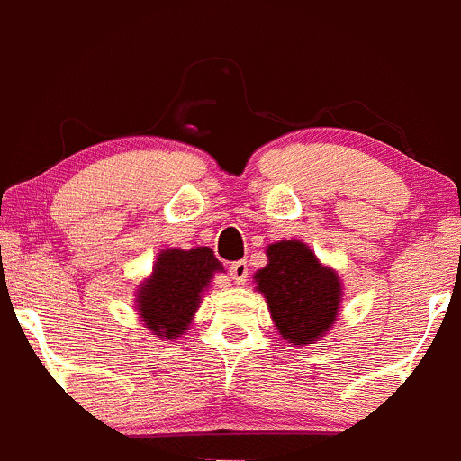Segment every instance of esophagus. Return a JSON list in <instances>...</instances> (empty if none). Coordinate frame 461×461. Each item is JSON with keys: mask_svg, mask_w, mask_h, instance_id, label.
<instances>
[{"mask_svg": "<svg viewBox=\"0 0 461 461\" xmlns=\"http://www.w3.org/2000/svg\"><path fill=\"white\" fill-rule=\"evenodd\" d=\"M230 276H231V278H234L236 285H245L247 283V276H249V269H247L245 260H239V263H231Z\"/></svg>", "mask_w": 461, "mask_h": 461, "instance_id": "34e87169", "label": "esophagus"}]
</instances>
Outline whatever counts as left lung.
Returning <instances> with one entry per match:
<instances>
[{
    "mask_svg": "<svg viewBox=\"0 0 461 461\" xmlns=\"http://www.w3.org/2000/svg\"><path fill=\"white\" fill-rule=\"evenodd\" d=\"M254 283L267 300L276 331L289 345H316L340 316L345 285L303 240L267 245V265L256 271Z\"/></svg>",
    "mask_w": 461,
    "mask_h": 461,
    "instance_id": "8db88e82",
    "label": "left lung"
}]
</instances>
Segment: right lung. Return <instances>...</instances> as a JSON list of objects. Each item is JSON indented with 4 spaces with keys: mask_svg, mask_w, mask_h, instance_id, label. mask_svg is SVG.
I'll use <instances>...</instances> for the list:
<instances>
[{
    "mask_svg": "<svg viewBox=\"0 0 461 461\" xmlns=\"http://www.w3.org/2000/svg\"><path fill=\"white\" fill-rule=\"evenodd\" d=\"M222 263L210 247H167L158 251L152 274L134 289V309L149 336L178 340L194 322L203 294Z\"/></svg>",
    "mask_w": 461,
    "mask_h": 461,
    "instance_id": "add662e5",
    "label": "right lung"
}]
</instances>
